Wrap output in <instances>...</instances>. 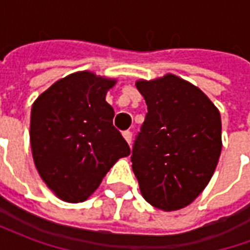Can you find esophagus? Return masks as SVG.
Returning a JSON list of instances; mask_svg holds the SVG:
<instances>
[{
	"mask_svg": "<svg viewBox=\"0 0 250 250\" xmlns=\"http://www.w3.org/2000/svg\"><path fill=\"white\" fill-rule=\"evenodd\" d=\"M123 138H125V142H127L128 145H131V139H132V132H131V131H125V132H123Z\"/></svg>",
	"mask_w": 250,
	"mask_h": 250,
	"instance_id": "esophagus-1",
	"label": "esophagus"
}]
</instances>
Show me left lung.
<instances>
[{"mask_svg": "<svg viewBox=\"0 0 250 250\" xmlns=\"http://www.w3.org/2000/svg\"><path fill=\"white\" fill-rule=\"evenodd\" d=\"M147 104L132 146V170L143 198L165 211L202 193L218 163L221 116L199 88L175 75L136 82Z\"/></svg>", "mask_w": 250, "mask_h": 250, "instance_id": "1", "label": "left lung"}]
</instances>
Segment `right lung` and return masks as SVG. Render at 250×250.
I'll list each match as a JSON object with an SVG mask.
<instances>
[{"label":"right lung","instance_id":"1","mask_svg":"<svg viewBox=\"0 0 250 250\" xmlns=\"http://www.w3.org/2000/svg\"><path fill=\"white\" fill-rule=\"evenodd\" d=\"M115 80L77 72L37 98L30 114V146L46 186L66 202H83L130 147L112 125L105 93Z\"/></svg>","mask_w":250,"mask_h":250}]
</instances>
